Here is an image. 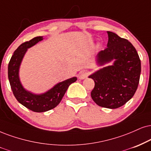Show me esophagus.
<instances>
[{
	"instance_id": "1",
	"label": "esophagus",
	"mask_w": 151,
	"mask_h": 151,
	"mask_svg": "<svg viewBox=\"0 0 151 151\" xmlns=\"http://www.w3.org/2000/svg\"><path fill=\"white\" fill-rule=\"evenodd\" d=\"M89 73L87 70H82V71H81L78 74V78L80 80H83L85 78H86L87 76H88Z\"/></svg>"
}]
</instances>
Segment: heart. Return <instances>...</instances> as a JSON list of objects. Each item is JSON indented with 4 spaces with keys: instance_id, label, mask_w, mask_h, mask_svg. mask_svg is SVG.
<instances>
[{
    "instance_id": "1",
    "label": "heart",
    "mask_w": 151,
    "mask_h": 151,
    "mask_svg": "<svg viewBox=\"0 0 151 151\" xmlns=\"http://www.w3.org/2000/svg\"><path fill=\"white\" fill-rule=\"evenodd\" d=\"M99 46H100V45L98 44V47H99Z\"/></svg>"
}]
</instances>
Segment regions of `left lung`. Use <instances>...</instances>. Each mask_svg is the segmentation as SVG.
<instances>
[{
  "mask_svg": "<svg viewBox=\"0 0 151 151\" xmlns=\"http://www.w3.org/2000/svg\"><path fill=\"white\" fill-rule=\"evenodd\" d=\"M107 47L96 57V64L103 66L89 76L94 80L91 96L99 106L114 109L122 106L135 94L141 74V61L131 42L116 33L107 31Z\"/></svg>",
  "mask_w": 151,
  "mask_h": 151,
  "instance_id": "1",
  "label": "left lung"
}]
</instances>
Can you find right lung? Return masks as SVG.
I'll return each mask as SVG.
<instances>
[{
  "label": "right lung",
  "instance_id": "obj_1",
  "mask_svg": "<svg viewBox=\"0 0 151 151\" xmlns=\"http://www.w3.org/2000/svg\"><path fill=\"white\" fill-rule=\"evenodd\" d=\"M42 40V36L35 37L29 41L20 45L13 53L8 64V79L17 100L26 108L37 113L45 112L57 106L69 85L77 81L76 77L70 78L57 83L49 90L41 94H35L24 88L19 78L22 61L28 49Z\"/></svg>",
  "mask_w": 151,
  "mask_h": 151
}]
</instances>
